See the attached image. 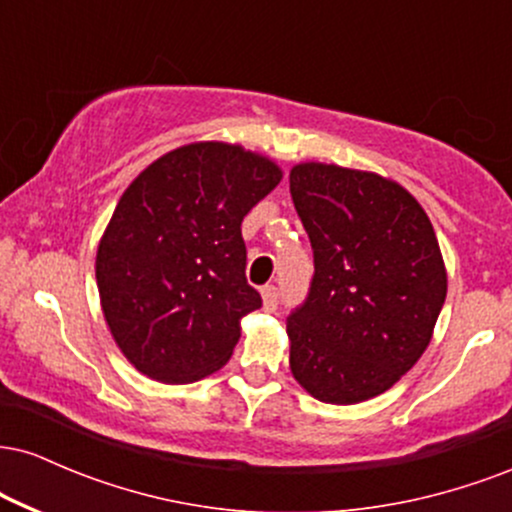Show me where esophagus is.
Masks as SVG:
<instances>
[{
    "label": "esophagus",
    "instance_id": "esophagus-1",
    "mask_svg": "<svg viewBox=\"0 0 512 512\" xmlns=\"http://www.w3.org/2000/svg\"><path fill=\"white\" fill-rule=\"evenodd\" d=\"M262 303H264V310H267V313H274V310L279 308V291H276L274 286H264Z\"/></svg>",
    "mask_w": 512,
    "mask_h": 512
}]
</instances>
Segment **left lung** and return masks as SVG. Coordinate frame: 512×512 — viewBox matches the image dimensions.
Returning a JSON list of instances; mask_svg holds the SVG:
<instances>
[{"label": "left lung", "instance_id": "left-lung-1", "mask_svg": "<svg viewBox=\"0 0 512 512\" xmlns=\"http://www.w3.org/2000/svg\"><path fill=\"white\" fill-rule=\"evenodd\" d=\"M289 182L315 262L286 320L291 373L320 402H366L431 342L448 293L436 231L402 185L375 173L298 163Z\"/></svg>", "mask_w": 512, "mask_h": 512}]
</instances>
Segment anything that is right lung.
<instances>
[{
    "label": "right lung",
    "instance_id": "add662e5",
    "mask_svg": "<svg viewBox=\"0 0 512 512\" xmlns=\"http://www.w3.org/2000/svg\"><path fill=\"white\" fill-rule=\"evenodd\" d=\"M274 161L223 142L187 144L127 187L96 255L105 322L134 368L161 383L219 370L262 305L245 279L240 223L279 185Z\"/></svg>",
    "mask_w": 512,
    "mask_h": 512
}]
</instances>
